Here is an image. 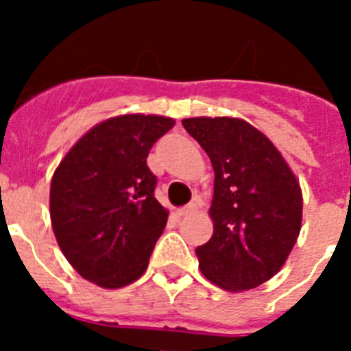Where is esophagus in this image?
Wrapping results in <instances>:
<instances>
[{
  "label": "esophagus",
  "mask_w": 351,
  "mask_h": 351,
  "mask_svg": "<svg viewBox=\"0 0 351 351\" xmlns=\"http://www.w3.org/2000/svg\"><path fill=\"white\" fill-rule=\"evenodd\" d=\"M195 210H197V204L191 202V204H188V206L178 209V216H190V214H193Z\"/></svg>",
  "instance_id": "1"
}]
</instances>
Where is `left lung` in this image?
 <instances>
[{
  "instance_id": "8db88e82",
  "label": "left lung",
  "mask_w": 351,
  "mask_h": 351,
  "mask_svg": "<svg viewBox=\"0 0 351 351\" xmlns=\"http://www.w3.org/2000/svg\"><path fill=\"white\" fill-rule=\"evenodd\" d=\"M182 126L214 169V232L195 250L198 265L228 291L256 288L283 267L299 237V182L272 142L246 121L191 117Z\"/></svg>"
}]
</instances>
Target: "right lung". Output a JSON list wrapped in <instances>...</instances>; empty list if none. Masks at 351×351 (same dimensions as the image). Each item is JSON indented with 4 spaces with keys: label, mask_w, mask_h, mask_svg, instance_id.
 <instances>
[{
    "label": "right lung",
    "mask_w": 351,
    "mask_h": 351,
    "mask_svg": "<svg viewBox=\"0 0 351 351\" xmlns=\"http://www.w3.org/2000/svg\"><path fill=\"white\" fill-rule=\"evenodd\" d=\"M173 126L161 116H119L89 130L56 169L51 221L84 280L121 288L138 280L167 225L147 167L154 142Z\"/></svg>",
    "instance_id": "1"
}]
</instances>
